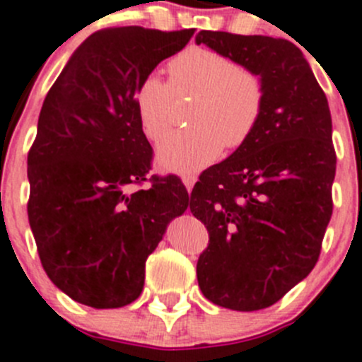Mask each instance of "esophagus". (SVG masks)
Here are the masks:
<instances>
[{"label": "esophagus", "mask_w": 362, "mask_h": 362, "mask_svg": "<svg viewBox=\"0 0 362 362\" xmlns=\"http://www.w3.org/2000/svg\"><path fill=\"white\" fill-rule=\"evenodd\" d=\"M182 182H184L187 192H191V189H192V185H194V182H197V178H194V175H184V177H182Z\"/></svg>", "instance_id": "34e87169"}]
</instances>
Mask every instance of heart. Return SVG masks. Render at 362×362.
Returning <instances> with one entry per match:
<instances>
[{
    "label": "heart",
    "instance_id": "b5f03b06",
    "mask_svg": "<svg viewBox=\"0 0 362 362\" xmlns=\"http://www.w3.org/2000/svg\"><path fill=\"white\" fill-rule=\"evenodd\" d=\"M171 82L146 74L134 93L144 135L160 141L173 121L175 96H197L189 130L168 135L157 150L160 168L194 173L252 137L264 112L266 87L257 73L230 57L207 48H189L170 64Z\"/></svg>",
    "mask_w": 362,
    "mask_h": 362
}]
</instances>
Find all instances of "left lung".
<instances>
[{"mask_svg":"<svg viewBox=\"0 0 362 362\" xmlns=\"http://www.w3.org/2000/svg\"><path fill=\"white\" fill-rule=\"evenodd\" d=\"M197 44L257 73L266 87L252 137L192 187L189 207L209 232L198 286L219 307L266 309L322 252L336 177L329 101L289 40L202 30Z\"/></svg>","mask_w":362,"mask_h":362,"instance_id":"obj_1","label":"left lung"}]
</instances>
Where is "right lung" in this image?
Here are the masks:
<instances>
[{"instance_id":"add662e5","label":"right lung","mask_w":362,"mask_h":362,"mask_svg":"<svg viewBox=\"0 0 362 362\" xmlns=\"http://www.w3.org/2000/svg\"><path fill=\"white\" fill-rule=\"evenodd\" d=\"M192 33L100 30L46 94L28 151V221L44 272L74 302L116 309L139 298L148 255L191 205L177 175L146 177L153 150L134 93Z\"/></svg>"}]
</instances>
